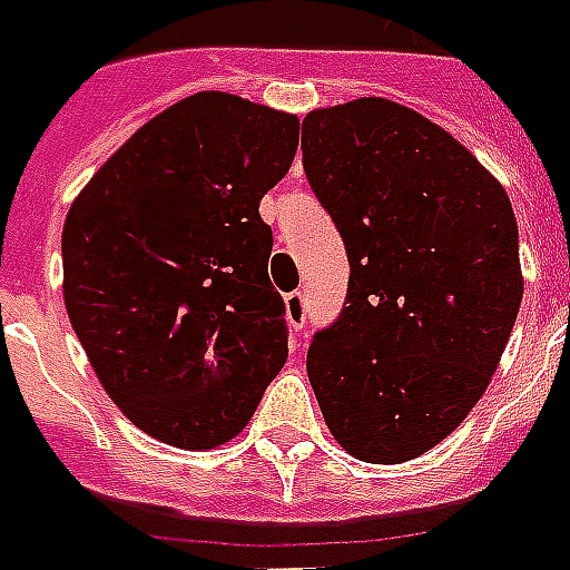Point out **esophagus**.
<instances>
[{"label":"esophagus","instance_id":"obj_1","mask_svg":"<svg viewBox=\"0 0 570 570\" xmlns=\"http://www.w3.org/2000/svg\"><path fill=\"white\" fill-rule=\"evenodd\" d=\"M286 322H289L295 333L307 324V298H304V293L286 295Z\"/></svg>","mask_w":570,"mask_h":570}]
</instances>
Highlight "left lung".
<instances>
[{
	"mask_svg": "<svg viewBox=\"0 0 570 570\" xmlns=\"http://www.w3.org/2000/svg\"><path fill=\"white\" fill-rule=\"evenodd\" d=\"M301 150L351 263L342 313L309 344V385L353 458L411 461L499 367L524 293L513 205L461 141L394 100L313 109Z\"/></svg>",
	"mask_w": 570,
	"mask_h": 570,
	"instance_id": "1",
	"label": "left lung"
}]
</instances>
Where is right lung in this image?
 I'll return each instance as SVG.
<instances>
[{
  "label": "right lung",
  "instance_id": "obj_1",
  "mask_svg": "<svg viewBox=\"0 0 570 570\" xmlns=\"http://www.w3.org/2000/svg\"><path fill=\"white\" fill-rule=\"evenodd\" d=\"M295 150V115L196 92L71 203L66 313L112 403L161 443H228L284 367L286 307L257 208Z\"/></svg>",
  "mask_w": 570,
  "mask_h": 570
}]
</instances>
